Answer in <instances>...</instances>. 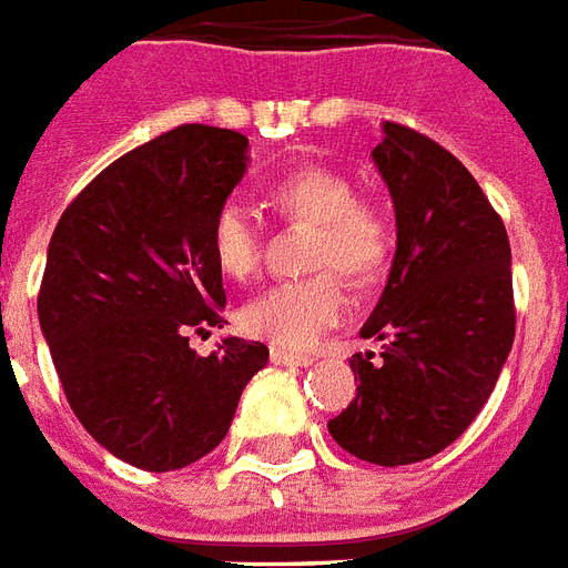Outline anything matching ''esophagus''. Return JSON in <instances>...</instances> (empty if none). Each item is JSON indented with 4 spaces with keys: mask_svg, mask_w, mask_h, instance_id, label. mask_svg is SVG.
Segmentation results:
<instances>
[{
    "mask_svg": "<svg viewBox=\"0 0 568 568\" xmlns=\"http://www.w3.org/2000/svg\"><path fill=\"white\" fill-rule=\"evenodd\" d=\"M273 364H283V367H310L316 364L313 355H297V352H285V348H271Z\"/></svg>",
    "mask_w": 568,
    "mask_h": 568,
    "instance_id": "34e87169",
    "label": "esophagus"
}]
</instances>
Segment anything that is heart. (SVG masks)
<instances>
[{"label":"heart","instance_id":"heart-1","mask_svg":"<svg viewBox=\"0 0 568 568\" xmlns=\"http://www.w3.org/2000/svg\"><path fill=\"white\" fill-rule=\"evenodd\" d=\"M264 201L288 225H313L306 267L318 273L264 288L241 310V327L273 346L310 348L346 318L341 272L355 285H369L388 271L394 222L382 204L355 195L348 174L327 165L285 171L267 183ZM207 250L222 276L250 280L262 267V225L237 204H222L210 220Z\"/></svg>","mask_w":568,"mask_h":568}]
</instances>
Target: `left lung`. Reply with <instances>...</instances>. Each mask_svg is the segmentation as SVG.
Instances as JSON below:
<instances>
[{
  "label": "left lung",
  "mask_w": 568,
  "mask_h": 568,
  "mask_svg": "<svg viewBox=\"0 0 568 568\" xmlns=\"http://www.w3.org/2000/svg\"><path fill=\"white\" fill-rule=\"evenodd\" d=\"M397 213V255L352 355L358 394L327 422L358 460L406 466L439 455L473 424L515 343L511 246L499 213L434 138L385 123L373 150Z\"/></svg>",
  "instance_id": "1"
}]
</instances>
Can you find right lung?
I'll use <instances>...</instances> for the list:
<instances>
[{
	"label": "right lung",
	"instance_id": "right-lung-1",
	"mask_svg": "<svg viewBox=\"0 0 568 568\" xmlns=\"http://www.w3.org/2000/svg\"><path fill=\"white\" fill-rule=\"evenodd\" d=\"M246 144L201 123L159 134L92 178L50 237L38 322L65 400L138 469L210 455L267 364L264 343L237 337L207 358L189 348L192 327L225 325L207 231L246 171Z\"/></svg>",
	"mask_w": 568,
	"mask_h": 568
}]
</instances>
